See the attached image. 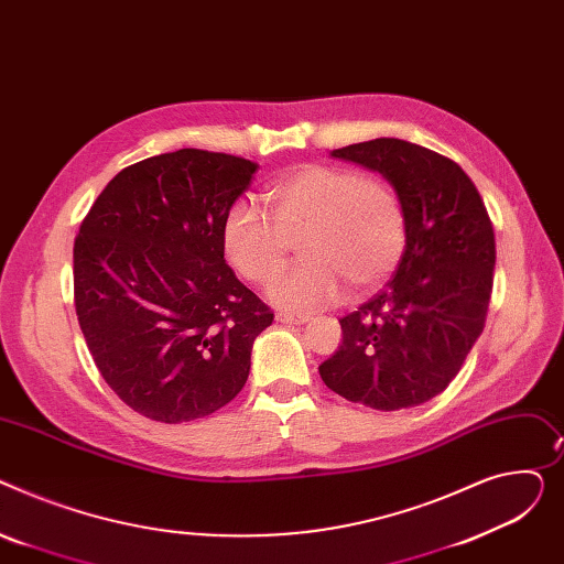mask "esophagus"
Segmentation results:
<instances>
[{"mask_svg": "<svg viewBox=\"0 0 564 564\" xmlns=\"http://www.w3.org/2000/svg\"><path fill=\"white\" fill-rule=\"evenodd\" d=\"M275 318L286 325H303L310 321V316H305V314H291V312H278Z\"/></svg>", "mask_w": 564, "mask_h": 564, "instance_id": "34e87169", "label": "esophagus"}]
</instances>
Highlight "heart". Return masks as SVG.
<instances>
[{"mask_svg": "<svg viewBox=\"0 0 564 564\" xmlns=\"http://www.w3.org/2000/svg\"><path fill=\"white\" fill-rule=\"evenodd\" d=\"M269 216L237 203L223 220V250L248 282L269 286L286 269L293 243L305 257L273 286L278 303L312 310L337 301L344 286L361 295L399 267L408 218L399 193L348 165L307 163L267 193Z\"/></svg>", "mask_w": 564, "mask_h": 564, "instance_id": "1", "label": "heart"}]
</instances>
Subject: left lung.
Segmentation results:
<instances>
[{
  "mask_svg": "<svg viewBox=\"0 0 564 564\" xmlns=\"http://www.w3.org/2000/svg\"><path fill=\"white\" fill-rule=\"evenodd\" d=\"M378 171L399 193L408 243L395 275L339 318L344 341L323 382L350 403L393 412L442 393L480 337L496 243L482 197L455 161L401 139L333 152Z\"/></svg>",
  "mask_w": 564,
  "mask_h": 564,
  "instance_id": "8db88e82",
  "label": "left lung"
}]
</instances>
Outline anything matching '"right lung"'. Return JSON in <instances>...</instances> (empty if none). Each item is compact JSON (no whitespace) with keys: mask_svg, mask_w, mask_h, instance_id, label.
Listing matches in <instances>:
<instances>
[{"mask_svg":"<svg viewBox=\"0 0 564 564\" xmlns=\"http://www.w3.org/2000/svg\"><path fill=\"white\" fill-rule=\"evenodd\" d=\"M257 163L184 148L120 171L75 239V310L97 371L134 412L182 423L243 389L273 312L225 263L223 220Z\"/></svg>","mask_w":564,"mask_h":564,"instance_id":"1","label":"right lung"}]
</instances>
